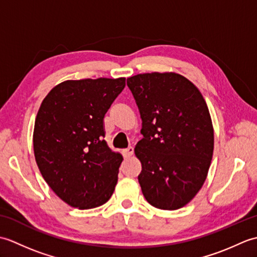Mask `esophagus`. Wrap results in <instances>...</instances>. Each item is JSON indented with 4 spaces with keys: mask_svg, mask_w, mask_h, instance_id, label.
I'll return each mask as SVG.
<instances>
[{
    "mask_svg": "<svg viewBox=\"0 0 257 257\" xmlns=\"http://www.w3.org/2000/svg\"><path fill=\"white\" fill-rule=\"evenodd\" d=\"M122 154H123V156H124L125 158L132 157V156L134 155V148H133V147H128L127 149L122 150Z\"/></svg>",
    "mask_w": 257,
    "mask_h": 257,
    "instance_id": "esophagus-1",
    "label": "esophagus"
}]
</instances>
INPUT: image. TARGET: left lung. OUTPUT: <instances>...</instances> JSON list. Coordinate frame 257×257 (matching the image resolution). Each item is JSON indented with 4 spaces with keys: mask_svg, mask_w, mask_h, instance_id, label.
Instances as JSON below:
<instances>
[{
    "mask_svg": "<svg viewBox=\"0 0 257 257\" xmlns=\"http://www.w3.org/2000/svg\"><path fill=\"white\" fill-rule=\"evenodd\" d=\"M127 85L143 120L135 154L143 166L144 196L158 209L178 210L199 192L211 165L209 108L200 90L176 73L138 74Z\"/></svg>",
    "mask_w": 257,
    "mask_h": 257,
    "instance_id": "8db88e82",
    "label": "left lung"
}]
</instances>
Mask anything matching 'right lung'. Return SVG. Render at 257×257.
<instances>
[{
    "label": "right lung",
    "mask_w": 257,
    "mask_h": 257,
    "mask_svg": "<svg viewBox=\"0 0 257 257\" xmlns=\"http://www.w3.org/2000/svg\"><path fill=\"white\" fill-rule=\"evenodd\" d=\"M124 86L123 77L66 80L38 109L33 134L37 167L70 206L92 209L113 193L122 157L103 140V117Z\"/></svg>",
    "instance_id": "1"
}]
</instances>
